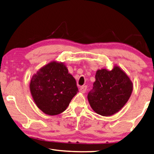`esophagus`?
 Wrapping results in <instances>:
<instances>
[{"label":"esophagus","mask_w":154,"mask_h":154,"mask_svg":"<svg viewBox=\"0 0 154 154\" xmlns=\"http://www.w3.org/2000/svg\"><path fill=\"white\" fill-rule=\"evenodd\" d=\"M86 90H87V86H82L81 87V88L79 89V92L85 93L86 92Z\"/></svg>","instance_id":"1"}]
</instances>
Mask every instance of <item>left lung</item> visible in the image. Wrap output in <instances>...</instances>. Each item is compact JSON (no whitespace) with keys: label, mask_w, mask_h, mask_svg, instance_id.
<instances>
[{"label":"left lung","mask_w":154,"mask_h":154,"mask_svg":"<svg viewBox=\"0 0 154 154\" xmlns=\"http://www.w3.org/2000/svg\"><path fill=\"white\" fill-rule=\"evenodd\" d=\"M133 83L119 66L112 70L98 69L93 89L88 94L92 109L103 116H110L122 109L131 96Z\"/></svg>","instance_id":"obj_1"}]
</instances>
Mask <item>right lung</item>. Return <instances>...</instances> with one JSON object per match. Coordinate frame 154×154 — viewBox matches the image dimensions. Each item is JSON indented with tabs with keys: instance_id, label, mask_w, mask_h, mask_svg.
Here are the masks:
<instances>
[{
	"instance_id": "add662e5",
	"label": "right lung",
	"mask_w": 154,
	"mask_h": 154,
	"mask_svg": "<svg viewBox=\"0 0 154 154\" xmlns=\"http://www.w3.org/2000/svg\"><path fill=\"white\" fill-rule=\"evenodd\" d=\"M30 90L38 109L50 116L63 112L79 92L66 65L56 61L41 67L32 76Z\"/></svg>"
}]
</instances>
